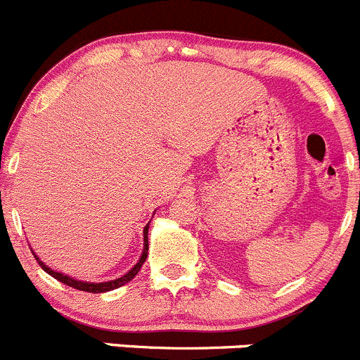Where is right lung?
Here are the masks:
<instances>
[{
    "label": "right lung",
    "mask_w": 360,
    "mask_h": 360,
    "mask_svg": "<svg viewBox=\"0 0 360 360\" xmlns=\"http://www.w3.org/2000/svg\"><path fill=\"white\" fill-rule=\"evenodd\" d=\"M31 252H33V250H31ZM147 254H148V224H147V226H145V229H143V252H141V255H140V261H138L136 264H134L133 268H131L129 271L126 273V275H122V276H120V278L110 280V282L94 283V282H82V280L71 278V276L63 275V273L54 271V269H52V268H49V266L45 264V262L40 261V257H38L37 254H33V255H34V259H37V261H38V264L41 266V269H44V271H47L49 275L54 276L56 280H59V282H63L64 285H70V287H73V289L84 290V292L99 294V292H108V290L119 289V287L126 285L127 282H131V280H133L134 276L138 275V271H140L141 266H143L145 259H147Z\"/></svg>",
    "instance_id": "1"
}]
</instances>
